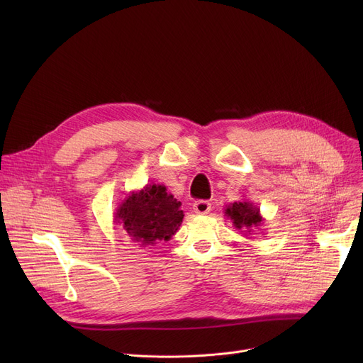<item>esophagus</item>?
<instances>
[{"label":"esophagus","instance_id":"obj_1","mask_svg":"<svg viewBox=\"0 0 363 363\" xmlns=\"http://www.w3.org/2000/svg\"><path fill=\"white\" fill-rule=\"evenodd\" d=\"M211 208H212V204L208 203V201H206V200H199L193 206V211L197 215H207L208 212H211Z\"/></svg>","mask_w":363,"mask_h":363}]
</instances>
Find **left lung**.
Returning a JSON list of instances; mask_svg holds the SVG:
<instances>
[{
	"mask_svg": "<svg viewBox=\"0 0 363 363\" xmlns=\"http://www.w3.org/2000/svg\"><path fill=\"white\" fill-rule=\"evenodd\" d=\"M225 216L233 220V225L237 230H247L245 233H252V228L260 226L263 218L260 215V208L252 201H234L228 204L225 208Z\"/></svg>",
	"mask_w": 363,
	"mask_h": 363,
	"instance_id": "obj_1",
	"label": "left lung"
}]
</instances>
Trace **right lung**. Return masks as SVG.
<instances>
[{"mask_svg": "<svg viewBox=\"0 0 363 363\" xmlns=\"http://www.w3.org/2000/svg\"><path fill=\"white\" fill-rule=\"evenodd\" d=\"M182 219L181 201L169 194L163 184H147L140 191H130L114 212V222L122 225L126 235L140 247L169 241Z\"/></svg>", "mask_w": 363, "mask_h": 363, "instance_id": "1", "label": "right lung"}]
</instances>
